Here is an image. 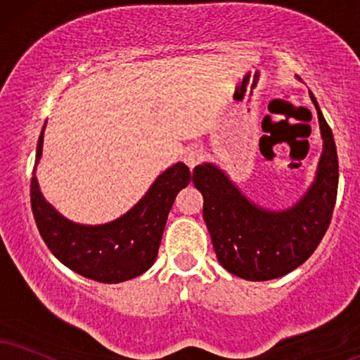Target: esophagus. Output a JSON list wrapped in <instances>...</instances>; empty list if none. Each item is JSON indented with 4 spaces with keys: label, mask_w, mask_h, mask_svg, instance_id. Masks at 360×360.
<instances>
[{
    "label": "esophagus",
    "mask_w": 360,
    "mask_h": 360,
    "mask_svg": "<svg viewBox=\"0 0 360 360\" xmlns=\"http://www.w3.org/2000/svg\"><path fill=\"white\" fill-rule=\"evenodd\" d=\"M202 158H203V150L198 148V146H192V148H188L184 155V162L187 163L190 170H192L195 165H198V163L202 162Z\"/></svg>",
    "instance_id": "1"
}]
</instances>
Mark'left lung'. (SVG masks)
<instances>
[{
  "mask_svg": "<svg viewBox=\"0 0 360 360\" xmlns=\"http://www.w3.org/2000/svg\"><path fill=\"white\" fill-rule=\"evenodd\" d=\"M309 95L317 110L322 153L312 185L292 207L269 210L257 205L214 163L193 168V185L203 195V220L217 259L225 270L245 281H270L292 272L314 254L329 229L339 162L330 127L316 96L312 91Z\"/></svg>",
  "mask_w": 360,
  "mask_h": 360,
  "instance_id": "1",
  "label": "left lung"
}]
</instances>
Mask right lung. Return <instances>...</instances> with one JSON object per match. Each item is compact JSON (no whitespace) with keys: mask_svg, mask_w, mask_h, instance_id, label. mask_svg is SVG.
I'll return each instance as SVG.
<instances>
[{"mask_svg":"<svg viewBox=\"0 0 360 360\" xmlns=\"http://www.w3.org/2000/svg\"><path fill=\"white\" fill-rule=\"evenodd\" d=\"M37 145L31 179V210L44 243L61 264L83 277L103 283L130 281L155 264L168 212L181 188L190 184L185 163L162 172L148 192L127 214L101 225H83L63 217L39 190L37 165L43 153V135Z\"/></svg>","mask_w":360,"mask_h":360,"instance_id":"add662e5","label":"right lung"}]
</instances>
